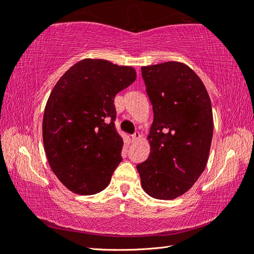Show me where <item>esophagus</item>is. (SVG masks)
Wrapping results in <instances>:
<instances>
[{"mask_svg": "<svg viewBox=\"0 0 254 254\" xmlns=\"http://www.w3.org/2000/svg\"><path fill=\"white\" fill-rule=\"evenodd\" d=\"M140 133L139 132H135L134 134H132V136H131V140H132V142H135V141H137L140 139Z\"/></svg>", "mask_w": 254, "mask_h": 254, "instance_id": "34e87169", "label": "esophagus"}]
</instances>
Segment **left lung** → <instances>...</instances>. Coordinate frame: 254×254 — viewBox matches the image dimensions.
<instances>
[{"label":"left lung","mask_w":254,"mask_h":254,"mask_svg":"<svg viewBox=\"0 0 254 254\" xmlns=\"http://www.w3.org/2000/svg\"><path fill=\"white\" fill-rule=\"evenodd\" d=\"M141 72L153 122L150 154L136 169L148 195L174 199L191 188L207 163L212 104L203 81L183 63L142 67Z\"/></svg>","instance_id":"left-lung-1"}]
</instances>
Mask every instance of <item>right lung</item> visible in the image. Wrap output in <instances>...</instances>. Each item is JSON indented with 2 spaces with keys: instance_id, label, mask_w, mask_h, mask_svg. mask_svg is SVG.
<instances>
[{
  "instance_id": "right-lung-1",
  "label": "right lung",
  "mask_w": 254,
  "mask_h": 254,
  "mask_svg": "<svg viewBox=\"0 0 254 254\" xmlns=\"http://www.w3.org/2000/svg\"><path fill=\"white\" fill-rule=\"evenodd\" d=\"M135 77L132 67L84 59L55 85L42 122L45 151L54 174L76 194L102 191L122 161L114 97Z\"/></svg>"
}]
</instances>
